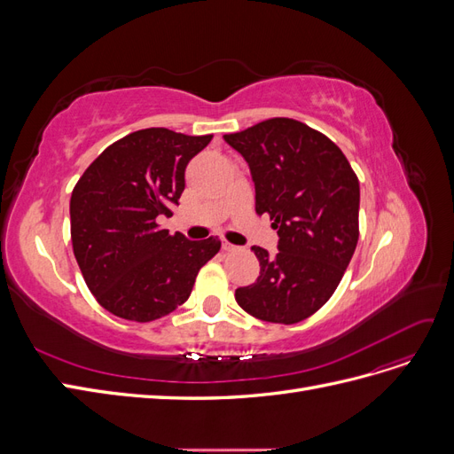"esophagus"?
<instances>
[{
  "mask_svg": "<svg viewBox=\"0 0 454 454\" xmlns=\"http://www.w3.org/2000/svg\"><path fill=\"white\" fill-rule=\"evenodd\" d=\"M223 250H225V252H229V254H231V252H239V250H240V248H239V246H235V244H231V242H227V240H223Z\"/></svg>",
  "mask_w": 454,
  "mask_h": 454,
  "instance_id": "34e87169",
  "label": "esophagus"
}]
</instances>
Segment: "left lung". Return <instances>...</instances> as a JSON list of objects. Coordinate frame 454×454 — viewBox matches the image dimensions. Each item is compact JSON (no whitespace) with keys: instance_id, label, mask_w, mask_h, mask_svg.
I'll return each instance as SVG.
<instances>
[{"instance_id":"8db88e82","label":"left lung","mask_w":454,"mask_h":454,"mask_svg":"<svg viewBox=\"0 0 454 454\" xmlns=\"http://www.w3.org/2000/svg\"><path fill=\"white\" fill-rule=\"evenodd\" d=\"M255 184V212L278 231V252L252 246L255 284L237 303L254 318L297 324L322 309L345 274L360 237V182L325 134L295 119L274 117L225 134Z\"/></svg>"}]
</instances>
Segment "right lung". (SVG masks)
Returning a JSON list of instances; mask_svg holds the SVG:
<instances>
[{"label": "right lung", "instance_id": "obj_1", "mask_svg": "<svg viewBox=\"0 0 454 454\" xmlns=\"http://www.w3.org/2000/svg\"><path fill=\"white\" fill-rule=\"evenodd\" d=\"M212 134L136 130L94 159L70 200L72 246L90 294L119 318L153 322L184 305L222 242L159 227L185 189V167Z\"/></svg>", "mask_w": 454, "mask_h": 454}]
</instances>
